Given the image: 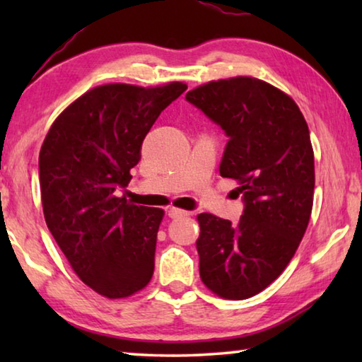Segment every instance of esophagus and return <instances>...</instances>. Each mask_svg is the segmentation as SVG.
<instances>
[{
    "label": "esophagus",
    "mask_w": 362,
    "mask_h": 362,
    "mask_svg": "<svg viewBox=\"0 0 362 362\" xmlns=\"http://www.w3.org/2000/svg\"><path fill=\"white\" fill-rule=\"evenodd\" d=\"M168 216L170 218H182V217H188L189 212L188 211H183V209H179V207H169Z\"/></svg>",
    "instance_id": "obj_1"
}]
</instances>
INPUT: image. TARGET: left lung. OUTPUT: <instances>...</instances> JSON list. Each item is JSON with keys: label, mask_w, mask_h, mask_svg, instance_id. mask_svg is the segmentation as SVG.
<instances>
[{"label": "left lung", "mask_w": 362, "mask_h": 362, "mask_svg": "<svg viewBox=\"0 0 362 362\" xmlns=\"http://www.w3.org/2000/svg\"><path fill=\"white\" fill-rule=\"evenodd\" d=\"M185 99L222 127L220 175L238 182L240 223L199 214V276L228 300L262 292L289 265L310 222L315 153L292 97L252 76L209 81Z\"/></svg>", "instance_id": "obj_1"}]
</instances>
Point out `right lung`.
I'll return each mask as SVG.
<instances>
[{"label":"right lung","mask_w":362,"mask_h":362,"mask_svg":"<svg viewBox=\"0 0 362 362\" xmlns=\"http://www.w3.org/2000/svg\"><path fill=\"white\" fill-rule=\"evenodd\" d=\"M185 90L180 81L97 86L57 116L41 145L47 228L79 279L107 298L131 297L153 276L164 211L118 192L158 116Z\"/></svg>","instance_id":"1"}]
</instances>
